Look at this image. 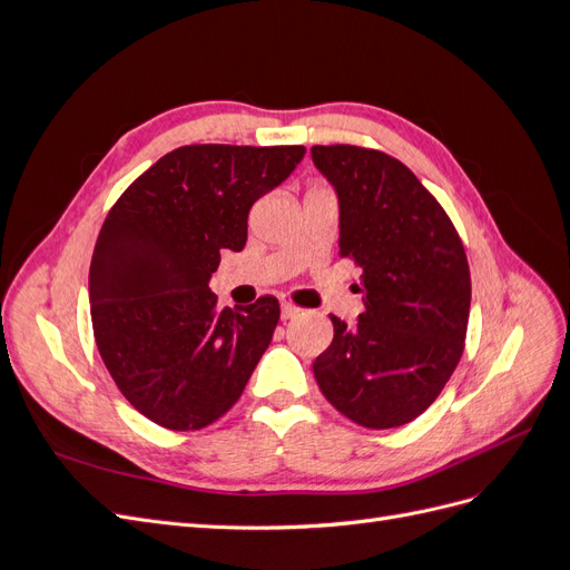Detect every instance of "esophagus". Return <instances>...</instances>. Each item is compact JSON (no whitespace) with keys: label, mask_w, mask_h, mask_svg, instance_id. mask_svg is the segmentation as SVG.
<instances>
[{"label":"esophagus","mask_w":570,"mask_h":570,"mask_svg":"<svg viewBox=\"0 0 570 570\" xmlns=\"http://www.w3.org/2000/svg\"><path fill=\"white\" fill-rule=\"evenodd\" d=\"M299 312H302V308H299V306H295V304H289V302H283V306H281V316H283V321L297 318V316H299Z\"/></svg>","instance_id":"obj_1"}]
</instances>
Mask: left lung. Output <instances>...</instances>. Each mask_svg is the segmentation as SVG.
<instances>
[{"instance_id":"left-lung-1","label":"left lung","mask_w":570,"mask_h":570,"mask_svg":"<svg viewBox=\"0 0 570 570\" xmlns=\"http://www.w3.org/2000/svg\"><path fill=\"white\" fill-rule=\"evenodd\" d=\"M340 202V256L361 266L364 314L331 316L335 335L314 361L325 400L350 421L385 430L438 400L463 354L471 273L440 202L390 154L312 147Z\"/></svg>"}]
</instances>
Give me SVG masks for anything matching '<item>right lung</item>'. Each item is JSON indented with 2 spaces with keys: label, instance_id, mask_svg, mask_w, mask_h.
<instances>
[{
  "label": "right lung",
  "instance_id": "add662e5",
  "mask_svg": "<svg viewBox=\"0 0 570 570\" xmlns=\"http://www.w3.org/2000/svg\"><path fill=\"white\" fill-rule=\"evenodd\" d=\"M302 145H187L137 178L90 264L97 350L126 400L161 428L199 430L243 394L281 318L275 297L218 308L220 252L247 243L252 204L304 159Z\"/></svg>",
  "mask_w": 570,
  "mask_h": 570
}]
</instances>
